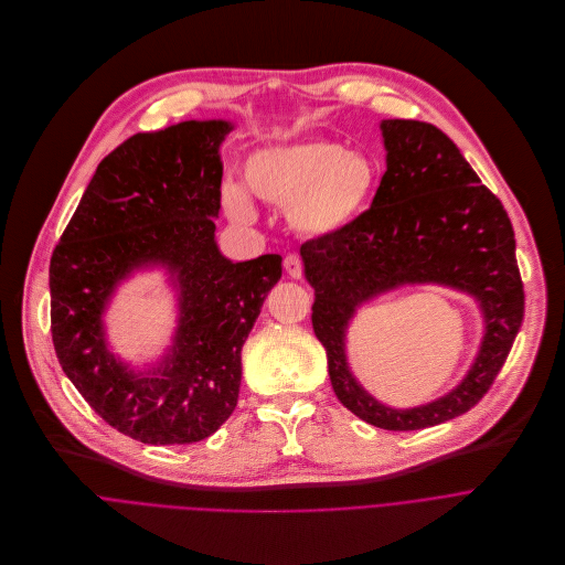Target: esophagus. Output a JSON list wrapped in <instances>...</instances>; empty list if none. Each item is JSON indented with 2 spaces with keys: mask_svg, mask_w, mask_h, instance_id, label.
I'll list each match as a JSON object with an SVG mask.
<instances>
[{
  "mask_svg": "<svg viewBox=\"0 0 565 565\" xmlns=\"http://www.w3.org/2000/svg\"><path fill=\"white\" fill-rule=\"evenodd\" d=\"M285 269H287V274H289L291 278H300V276H302V260H300V256L289 254V256L285 258Z\"/></svg>",
  "mask_w": 565,
  "mask_h": 565,
  "instance_id": "34e87169",
  "label": "esophagus"
}]
</instances>
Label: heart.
I'll use <instances>...</instances> for the list:
<instances>
[{
  "instance_id": "obj_1",
  "label": "heart",
  "mask_w": 565,
  "mask_h": 565,
  "mask_svg": "<svg viewBox=\"0 0 565 565\" xmlns=\"http://www.w3.org/2000/svg\"><path fill=\"white\" fill-rule=\"evenodd\" d=\"M245 180L260 200L287 206L298 234L320 238L350 227L367 209L376 164L333 140H296L256 151L247 160ZM222 204L238 222L254 217L249 198L236 184L222 186Z\"/></svg>"
}]
</instances>
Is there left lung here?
<instances>
[{
  "mask_svg": "<svg viewBox=\"0 0 565 565\" xmlns=\"http://www.w3.org/2000/svg\"><path fill=\"white\" fill-rule=\"evenodd\" d=\"M387 171L350 227L300 247L313 287L311 324L327 352L331 387L370 425L409 431L472 409L501 372L523 322V282L514 230L501 200L479 180L459 147L418 120H383ZM434 281L475 295L487 335L469 376L452 393L412 411L370 397L351 376L344 331L355 307L401 284Z\"/></svg>",
  "mask_w": 565,
  "mask_h": 565,
  "instance_id": "8db88e82",
  "label": "left lung"
}]
</instances>
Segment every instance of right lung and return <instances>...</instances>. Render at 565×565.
<instances>
[{
  "label": "right lung",
  "instance_id": "obj_1",
  "mask_svg": "<svg viewBox=\"0 0 565 565\" xmlns=\"http://www.w3.org/2000/svg\"><path fill=\"white\" fill-rule=\"evenodd\" d=\"M232 129L189 120L122 142L97 164L51 258L57 361L97 416L140 443H195L232 416L243 345L282 276L278 254L232 263L215 245L217 149ZM151 264L177 280L181 318L168 359L134 373L107 352L100 311L120 279Z\"/></svg>",
  "mask_w": 565,
  "mask_h": 565
}]
</instances>
